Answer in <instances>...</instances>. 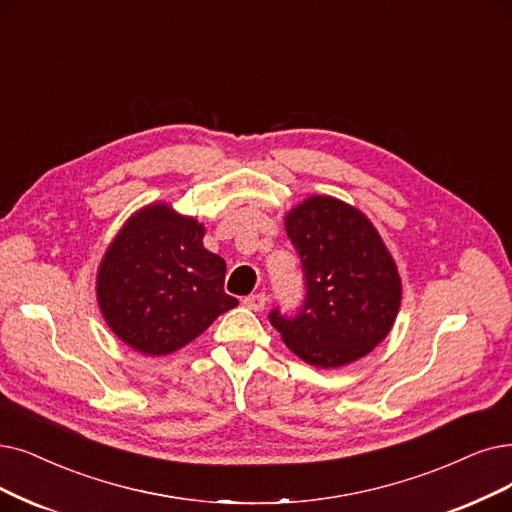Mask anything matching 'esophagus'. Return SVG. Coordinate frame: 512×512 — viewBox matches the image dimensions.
Listing matches in <instances>:
<instances>
[{
    "label": "esophagus",
    "instance_id": "esophagus-1",
    "mask_svg": "<svg viewBox=\"0 0 512 512\" xmlns=\"http://www.w3.org/2000/svg\"><path fill=\"white\" fill-rule=\"evenodd\" d=\"M243 304L245 306H248V309L250 311H262L264 309V304H267V296H264V294H252V296H245L243 298Z\"/></svg>",
    "mask_w": 512,
    "mask_h": 512
}]
</instances>
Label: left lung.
I'll return each instance as SVG.
<instances>
[{
    "label": "left lung",
    "mask_w": 512,
    "mask_h": 512,
    "mask_svg": "<svg viewBox=\"0 0 512 512\" xmlns=\"http://www.w3.org/2000/svg\"><path fill=\"white\" fill-rule=\"evenodd\" d=\"M306 294L296 315L269 313L288 349L315 367H340L370 353L391 332L401 279L374 224L340 199L315 195L288 216Z\"/></svg>",
    "instance_id": "1"
}]
</instances>
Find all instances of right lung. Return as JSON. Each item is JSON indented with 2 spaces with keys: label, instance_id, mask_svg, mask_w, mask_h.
<instances>
[{
  "label": "right lung",
  "instance_id": "add662e5",
  "mask_svg": "<svg viewBox=\"0 0 512 512\" xmlns=\"http://www.w3.org/2000/svg\"><path fill=\"white\" fill-rule=\"evenodd\" d=\"M203 224L166 203L136 212L100 262L96 296L113 334L142 355H168L237 306L227 262L203 248Z\"/></svg>",
  "mask_w": 512,
  "mask_h": 512
}]
</instances>
